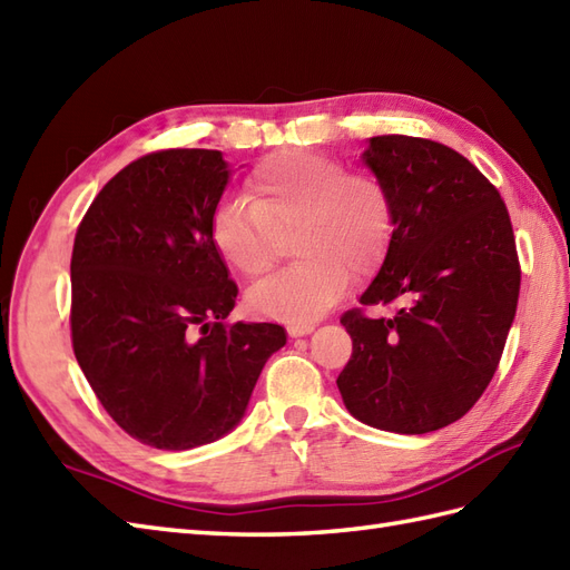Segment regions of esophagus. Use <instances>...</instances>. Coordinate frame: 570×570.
<instances>
[{"label":"esophagus","mask_w":570,"mask_h":570,"mask_svg":"<svg viewBox=\"0 0 570 570\" xmlns=\"http://www.w3.org/2000/svg\"><path fill=\"white\" fill-rule=\"evenodd\" d=\"M287 331H289V336H293V338L309 336V333L314 331V324H289Z\"/></svg>","instance_id":"34e87169"}]
</instances>
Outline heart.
<instances>
[{
	"label": "heart",
	"instance_id": "obj_1",
	"mask_svg": "<svg viewBox=\"0 0 570 570\" xmlns=\"http://www.w3.org/2000/svg\"><path fill=\"white\" fill-rule=\"evenodd\" d=\"M295 234V266L248 289V309L309 324L336 304L353 271L380 266L392 237V203L377 176L348 171L343 161L302 149L263 159L248 178V200L222 203L210 237L222 261L246 277L273 268L281 248L277 232Z\"/></svg>",
	"mask_w": 570,
	"mask_h": 570
}]
</instances>
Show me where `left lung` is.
I'll use <instances>...</instances> for the list:
<instances>
[{
	"label": "left lung",
	"instance_id": "8db88e82",
	"mask_svg": "<svg viewBox=\"0 0 570 570\" xmlns=\"http://www.w3.org/2000/svg\"><path fill=\"white\" fill-rule=\"evenodd\" d=\"M363 164L392 203V239L341 324L353 355L338 374L357 421L401 435L445 428L476 404L503 355L520 295L512 225L489 178L460 151L406 135L370 137Z\"/></svg>",
	"mask_w": 570,
	"mask_h": 570
}]
</instances>
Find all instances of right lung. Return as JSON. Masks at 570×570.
<instances>
[{
  "label": "right lung",
  "instance_id": "obj_1",
  "mask_svg": "<svg viewBox=\"0 0 570 570\" xmlns=\"http://www.w3.org/2000/svg\"><path fill=\"white\" fill-rule=\"evenodd\" d=\"M229 176L217 149L155 151L108 180L75 237L77 363L110 419L157 450L237 428L287 341L277 324H225L239 289L210 225Z\"/></svg>",
  "mask_w": 570,
  "mask_h": 570
}]
</instances>
